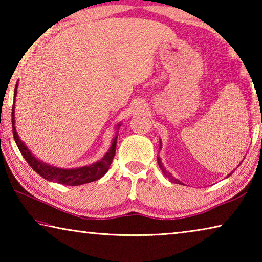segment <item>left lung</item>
Listing matches in <instances>:
<instances>
[{"label": "left lung", "mask_w": 262, "mask_h": 262, "mask_svg": "<svg viewBox=\"0 0 262 262\" xmlns=\"http://www.w3.org/2000/svg\"><path fill=\"white\" fill-rule=\"evenodd\" d=\"M159 144H161V147H159V149H161V148H162V141H159ZM157 162H158V165H159V167H161V170H162L163 173L165 174V177H167V178L170 179V180L172 181V183H178V184H181L178 179H176V178H173V177H172V174L170 173V172H167V171H166V168L163 166V163H162V161H161V157H159V156L157 157ZM230 174H232V172H231V173H230ZM230 174H229V176H230ZM229 176H228V177H229Z\"/></svg>", "instance_id": "obj_1"}]
</instances>
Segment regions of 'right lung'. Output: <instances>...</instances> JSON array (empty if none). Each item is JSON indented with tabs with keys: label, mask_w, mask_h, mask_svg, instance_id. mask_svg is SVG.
<instances>
[{
	"label": "right lung",
	"mask_w": 262,
	"mask_h": 262,
	"mask_svg": "<svg viewBox=\"0 0 262 262\" xmlns=\"http://www.w3.org/2000/svg\"><path fill=\"white\" fill-rule=\"evenodd\" d=\"M17 88H18V82H17L14 91V105H12V112H11V122H12V134H14V139L18 147L20 154L23 155L25 161L29 163V165L37 172L39 176L45 178L48 181H53V183L62 184L66 186H79L83 184L91 183V181L98 180L101 177H104L106 172L108 171V167L111 163L113 161V157L115 155V148H117V139H118V129L121 126V122H119L117 127H115V136L112 141V144L108 149V151L104 155V157L90 165L75 167V168H63V167H56L50 165L45 162L40 161L30 151V149L26 147L23 141L19 139L18 133L16 130L15 127V101L17 96Z\"/></svg>",
	"instance_id": "add662e5"
}]
</instances>
